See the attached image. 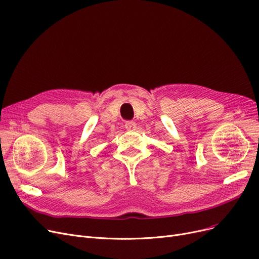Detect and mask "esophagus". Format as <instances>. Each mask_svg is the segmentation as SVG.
<instances>
[{"label":"esophagus","instance_id":"esophagus-1","mask_svg":"<svg viewBox=\"0 0 259 259\" xmlns=\"http://www.w3.org/2000/svg\"><path fill=\"white\" fill-rule=\"evenodd\" d=\"M125 128L129 131H133V130H136V128H137V123L132 121V120H126L125 121Z\"/></svg>","mask_w":259,"mask_h":259}]
</instances>
